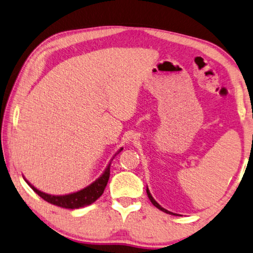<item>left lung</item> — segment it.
<instances>
[{
	"label": "left lung",
	"mask_w": 253,
	"mask_h": 253,
	"mask_svg": "<svg viewBox=\"0 0 253 253\" xmlns=\"http://www.w3.org/2000/svg\"><path fill=\"white\" fill-rule=\"evenodd\" d=\"M146 192H147V196H148V198H150V200H151V203H152V204H153V205H154V206H155L156 208H159V210H160V211H164V213H167V214L175 215V214H173V213H171V211H167V210H164V208H163V207H161V206H160V205H159V204L155 202V200H154V198H153V197H152V195H151V192H150V190H148V188H147V189H146Z\"/></svg>",
	"instance_id": "left-lung-1"
}]
</instances>
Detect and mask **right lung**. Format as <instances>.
Here are the masks:
<instances>
[{
	"label": "right lung",
	"mask_w": 253,
	"mask_h": 253,
	"mask_svg": "<svg viewBox=\"0 0 253 253\" xmlns=\"http://www.w3.org/2000/svg\"><path fill=\"white\" fill-rule=\"evenodd\" d=\"M123 148H120L119 152H122ZM118 152V153H119ZM110 177V164L108 166L106 171L103 172V174L100 177L98 180H95L93 183H91L89 187L84 188V189L80 190L78 192H73V194L65 195V196H53L48 195L45 192L40 191L36 189L34 186L28 182V184L33 188V190L38 194L40 197L43 200H46L49 204H53V205L63 207V208H69V210H76V208H81L84 206L91 205L92 203H94L100 196L103 194L105 191V188L108 183V180Z\"/></svg>",
	"instance_id": "right-lung-1"
}]
</instances>
